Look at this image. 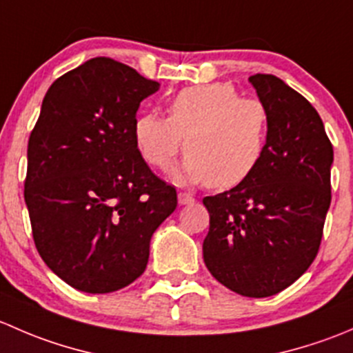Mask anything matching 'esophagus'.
Masks as SVG:
<instances>
[{"instance_id": "1", "label": "esophagus", "mask_w": 353, "mask_h": 353, "mask_svg": "<svg viewBox=\"0 0 353 353\" xmlns=\"http://www.w3.org/2000/svg\"><path fill=\"white\" fill-rule=\"evenodd\" d=\"M177 199H179V205H190V203L194 201V196L190 193H179Z\"/></svg>"}]
</instances>
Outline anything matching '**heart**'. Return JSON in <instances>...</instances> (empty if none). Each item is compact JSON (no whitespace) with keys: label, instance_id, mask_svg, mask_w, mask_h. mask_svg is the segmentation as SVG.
<instances>
[{"label":"heart","instance_id":"obj_1","mask_svg":"<svg viewBox=\"0 0 353 353\" xmlns=\"http://www.w3.org/2000/svg\"><path fill=\"white\" fill-rule=\"evenodd\" d=\"M185 140L186 159L174 170L183 184L229 190L239 186L261 163L268 141V112L258 99L241 97L232 83L194 85L169 102V117L147 112L134 123L143 159L167 169Z\"/></svg>","mask_w":353,"mask_h":353}]
</instances>
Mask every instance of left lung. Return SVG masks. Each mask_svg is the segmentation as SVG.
<instances>
[{"label":"left lung","instance_id":"obj_1","mask_svg":"<svg viewBox=\"0 0 353 353\" xmlns=\"http://www.w3.org/2000/svg\"><path fill=\"white\" fill-rule=\"evenodd\" d=\"M249 81L268 112V141L249 179L203 198L210 230L203 259L222 285L270 297L318 256L331 203L333 145L318 110L275 74Z\"/></svg>","mask_w":353,"mask_h":353}]
</instances>
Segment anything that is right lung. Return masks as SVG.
<instances>
[{"label":"right lung","instance_id":"1","mask_svg":"<svg viewBox=\"0 0 353 353\" xmlns=\"http://www.w3.org/2000/svg\"><path fill=\"white\" fill-rule=\"evenodd\" d=\"M160 83L94 58L49 87L28 138L25 203L35 248L68 285L108 294L145 272L176 188L147 165L134 140L140 102Z\"/></svg>","mask_w":353,"mask_h":353}]
</instances>
